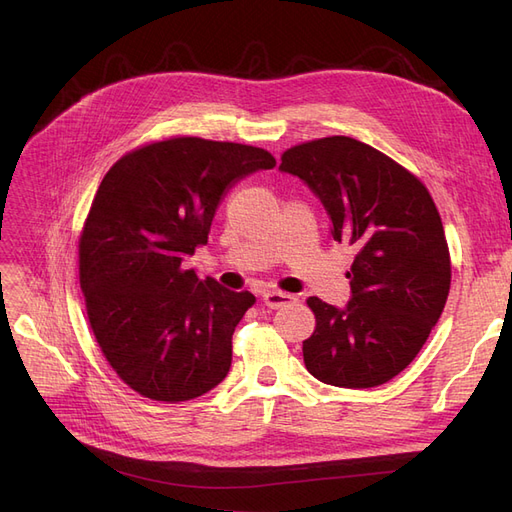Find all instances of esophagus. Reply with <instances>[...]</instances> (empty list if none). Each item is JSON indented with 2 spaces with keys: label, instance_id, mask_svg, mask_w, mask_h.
I'll return each instance as SVG.
<instances>
[{
  "label": "esophagus",
  "instance_id": "esophagus-1",
  "mask_svg": "<svg viewBox=\"0 0 512 512\" xmlns=\"http://www.w3.org/2000/svg\"><path fill=\"white\" fill-rule=\"evenodd\" d=\"M262 301H265V305L269 309H280V307H286L294 301L292 294H286V292H275V290H269L262 294Z\"/></svg>",
  "mask_w": 512,
  "mask_h": 512
}]
</instances>
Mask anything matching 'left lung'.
Listing matches in <instances>:
<instances>
[{"label": "left lung", "instance_id": "8db88e82", "mask_svg": "<svg viewBox=\"0 0 512 512\" xmlns=\"http://www.w3.org/2000/svg\"><path fill=\"white\" fill-rule=\"evenodd\" d=\"M299 177L329 213L335 241L352 247L350 301L309 297L316 331L303 342L309 374L344 389L395 378L421 352L451 288L440 213L425 185L378 149L329 136L288 149Z\"/></svg>", "mask_w": 512, "mask_h": 512}]
</instances>
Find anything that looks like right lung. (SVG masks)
Instances as JSON below:
<instances>
[{"mask_svg":"<svg viewBox=\"0 0 512 512\" xmlns=\"http://www.w3.org/2000/svg\"><path fill=\"white\" fill-rule=\"evenodd\" d=\"M273 166L265 149L181 136L104 175L79 243L81 290L106 361L136 393L177 404L228 376L232 333L256 297L183 260L207 243L232 185Z\"/></svg>","mask_w":512,"mask_h":512,"instance_id":"add662e5","label":"right lung"}]
</instances>
